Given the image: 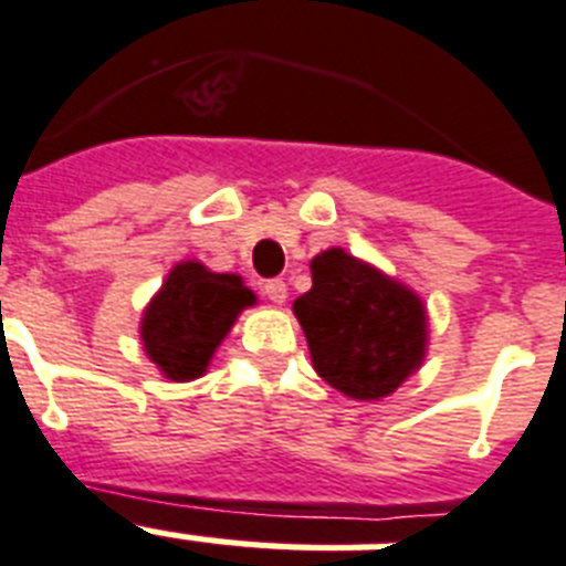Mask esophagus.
Here are the masks:
<instances>
[{
	"instance_id": "34e87169",
	"label": "esophagus",
	"mask_w": 566,
	"mask_h": 566,
	"mask_svg": "<svg viewBox=\"0 0 566 566\" xmlns=\"http://www.w3.org/2000/svg\"><path fill=\"white\" fill-rule=\"evenodd\" d=\"M264 296H268L273 305H282L284 298H287V284H284L282 279H270V282H264Z\"/></svg>"
}]
</instances>
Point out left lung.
Returning a JSON list of instances; mask_svg holds the SVG:
<instances>
[{
    "label": "left lung",
    "instance_id": "1",
    "mask_svg": "<svg viewBox=\"0 0 566 566\" xmlns=\"http://www.w3.org/2000/svg\"><path fill=\"white\" fill-rule=\"evenodd\" d=\"M313 287L293 302L313 368L354 400H382L422 365L426 307L368 261L331 247L311 261Z\"/></svg>",
    "mask_w": 566,
    "mask_h": 566
}]
</instances>
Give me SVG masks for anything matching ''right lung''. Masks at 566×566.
Wrapping results in <instances>:
<instances>
[{
	"mask_svg": "<svg viewBox=\"0 0 566 566\" xmlns=\"http://www.w3.org/2000/svg\"><path fill=\"white\" fill-rule=\"evenodd\" d=\"M255 305L241 275L212 273L201 261H180L151 296L140 322L146 356L166 379L201 377L239 313Z\"/></svg>",
	"mask_w": 566,
	"mask_h": 566,
	"instance_id": "right-lung-1",
	"label": "right lung"
}]
</instances>
